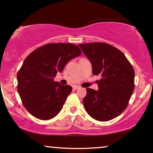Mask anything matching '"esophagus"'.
Masks as SVG:
<instances>
[{
  "label": "esophagus",
  "mask_w": 153,
  "mask_h": 153,
  "mask_svg": "<svg viewBox=\"0 0 153 153\" xmlns=\"http://www.w3.org/2000/svg\"><path fill=\"white\" fill-rule=\"evenodd\" d=\"M73 88H74V89H79V88H80V86L74 85V86H73Z\"/></svg>",
  "instance_id": "esophagus-1"
}]
</instances>
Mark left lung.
Here are the masks:
<instances>
[{
    "mask_svg": "<svg viewBox=\"0 0 153 153\" xmlns=\"http://www.w3.org/2000/svg\"><path fill=\"white\" fill-rule=\"evenodd\" d=\"M90 61L92 74H100L98 91L87 88L86 111L98 121H109L126 109L134 91V71L124 53L105 43L79 44Z\"/></svg>",
    "mask_w": 153,
    "mask_h": 153,
    "instance_id": "obj_1",
    "label": "left lung"
}]
</instances>
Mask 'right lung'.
I'll return each instance as SVG.
<instances>
[{
	"instance_id": "1",
	"label": "right lung",
	"mask_w": 153,
	"mask_h": 153,
	"mask_svg": "<svg viewBox=\"0 0 153 153\" xmlns=\"http://www.w3.org/2000/svg\"><path fill=\"white\" fill-rule=\"evenodd\" d=\"M81 53L76 45L59 43L44 45L26 57L18 72L17 89L30 114L42 120L59 114L72 87L53 79L71 59Z\"/></svg>"
}]
</instances>
